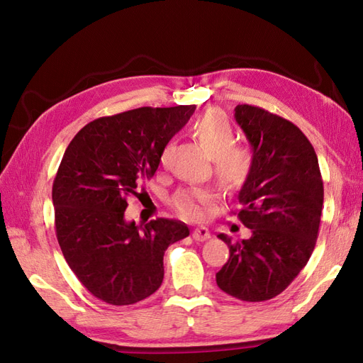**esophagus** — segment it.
Returning a JSON list of instances; mask_svg holds the SVG:
<instances>
[{"label":"esophagus","mask_w":363,"mask_h":363,"mask_svg":"<svg viewBox=\"0 0 363 363\" xmlns=\"http://www.w3.org/2000/svg\"><path fill=\"white\" fill-rule=\"evenodd\" d=\"M191 237H194V240H196V242H204V240H207V238H211V233L206 226H198L196 229H194Z\"/></svg>","instance_id":"esophagus-1"}]
</instances>
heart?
Listing matches in <instances>:
<instances>
[{"label":"heart","mask_w":363,"mask_h":363,"mask_svg":"<svg viewBox=\"0 0 363 363\" xmlns=\"http://www.w3.org/2000/svg\"><path fill=\"white\" fill-rule=\"evenodd\" d=\"M194 133L207 151L213 156L215 172L221 181L235 184L243 181L250 173L252 156L246 146L237 145L235 133L225 113L207 111L194 125ZM168 148L162 152V162L167 160ZM213 199V191L207 187H189L177 191L173 196L174 209L187 220L204 217V206Z\"/></svg>","instance_id":"obj_1"}]
</instances>
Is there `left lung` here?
Here are the masks:
<instances>
[{
  "label": "left lung",
  "instance_id": "8db88e82",
  "mask_svg": "<svg viewBox=\"0 0 363 363\" xmlns=\"http://www.w3.org/2000/svg\"><path fill=\"white\" fill-rule=\"evenodd\" d=\"M234 117L252 151L237 196V217L251 237L233 243L218 235L230 256L217 285L237 299L259 303L282 293L311 259L325 190L317 154L298 126L250 104H238Z\"/></svg>",
  "mask_w": 363,
  "mask_h": 363
}]
</instances>
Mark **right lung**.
<instances>
[{
    "label": "right lung",
    "instance_id": "right-lung-1",
    "mask_svg": "<svg viewBox=\"0 0 363 363\" xmlns=\"http://www.w3.org/2000/svg\"><path fill=\"white\" fill-rule=\"evenodd\" d=\"M195 106L138 107L84 126L68 145L52 184L56 235L68 267L95 298L129 306L164 281V254L186 238V223L125 220L126 198L152 177L167 143Z\"/></svg>",
    "mask_w": 363,
    "mask_h": 363
}]
</instances>
